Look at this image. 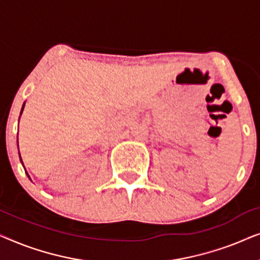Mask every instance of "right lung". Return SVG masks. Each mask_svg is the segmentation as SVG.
<instances>
[{"instance_id":"1","label":"right lung","mask_w":260,"mask_h":260,"mask_svg":"<svg viewBox=\"0 0 260 260\" xmlns=\"http://www.w3.org/2000/svg\"><path fill=\"white\" fill-rule=\"evenodd\" d=\"M24 104H26V103H23V105H22V109H21V112H20V116L22 115V111H23V108H24ZM17 149H19V141H17ZM19 155H20V151H19ZM20 161H21V163H22V166H23V162H22V158H21V155H20ZM24 168V167H23ZM24 172H26V174H27V176L29 177V175H28V173H27V170H26V168H24ZM30 179V177H29Z\"/></svg>"}]
</instances>
